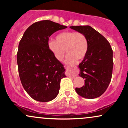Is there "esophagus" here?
<instances>
[{
	"label": "esophagus",
	"mask_w": 128,
	"mask_h": 128,
	"mask_svg": "<svg viewBox=\"0 0 128 128\" xmlns=\"http://www.w3.org/2000/svg\"><path fill=\"white\" fill-rule=\"evenodd\" d=\"M67 67H68V68H71V67H72V66H71V67H70V66H67ZM71 77L72 78H74V76H71Z\"/></svg>",
	"instance_id": "34e87169"
}]
</instances>
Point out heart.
Segmentation results:
<instances>
[{
  "label": "heart",
  "mask_w": 128,
  "mask_h": 128,
  "mask_svg": "<svg viewBox=\"0 0 128 128\" xmlns=\"http://www.w3.org/2000/svg\"><path fill=\"white\" fill-rule=\"evenodd\" d=\"M48 46L55 58L60 61L64 59L66 50L68 55L66 62L73 64L77 60L85 58L88 49V42L86 35L82 32L65 31L56 36V40H49Z\"/></svg>",
  "instance_id": "b5f03b06"
}]
</instances>
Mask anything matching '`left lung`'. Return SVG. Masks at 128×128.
I'll list each match as a JSON object with an SVG mask.
<instances>
[{"label": "left lung", "instance_id": "1", "mask_svg": "<svg viewBox=\"0 0 128 128\" xmlns=\"http://www.w3.org/2000/svg\"><path fill=\"white\" fill-rule=\"evenodd\" d=\"M86 35L88 49L79 65V76L85 79V86L76 88L79 96L87 99L100 96L109 86L113 68L112 50L108 40L90 26H70Z\"/></svg>", "mask_w": 128, "mask_h": 128}]
</instances>
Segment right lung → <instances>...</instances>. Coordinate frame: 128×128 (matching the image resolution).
Masks as SVG:
<instances>
[{
    "mask_svg": "<svg viewBox=\"0 0 128 128\" xmlns=\"http://www.w3.org/2000/svg\"><path fill=\"white\" fill-rule=\"evenodd\" d=\"M66 28L50 20L36 22L26 29L19 42L17 61L20 80L28 94L36 101L55 99L61 79L66 77L64 66L48 46L51 35Z\"/></svg>",
    "mask_w": 128,
    "mask_h": 128,
    "instance_id": "add662e5",
    "label": "right lung"
}]
</instances>
